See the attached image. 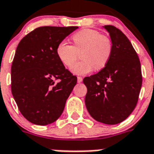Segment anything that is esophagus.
Returning a JSON list of instances; mask_svg holds the SVG:
<instances>
[{
  "label": "esophagus",
  "mask_w": 154,
  "mask_h": 154,
  "mask_svg": "<svg viewBox=\"0 0 154 154\" xmlns=\"http://www.w3.org/2000/svg\"><path fill=\"white\" fill-rule=\"evenodd\" d=\"M77 81H78V83H81L83 81V78L82 77H78L77 78Z\"/></svg>",
  "instance_id": "1"
}]
</instances>
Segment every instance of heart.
<instances>
[{
	"mask_svg": "<svg viewBox=\"0 0 154 154\" xmlns=\"http://www.w3.org/2000/svg\"><path fill=\"white\" fill-rule=\"evenodd\" d=\"M74 46L63 41L58 44L56 54L64 66L71 67L75 62L78 52L80 60L71 68L75 75H84L96 70L103 68L108 63L112 51V43L109 38L101 35L95 29H85L72 36Z\"/></svg>",
	"mask_w": 154,
	"mask_h": 154,
	"instance_id": "b5f03b06",
	"label": "heart"
}]
</instances>
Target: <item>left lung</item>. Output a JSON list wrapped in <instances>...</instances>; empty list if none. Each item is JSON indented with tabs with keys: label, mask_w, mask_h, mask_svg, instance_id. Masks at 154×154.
<instances>
[{
	"label": "left lung",
	"mask_w": 154,
	"mask_h": 154,
	"mask_svg": "<svg viewBox=\"0 0 154 154\" xmlns=\"http://www.w3.org/2000/svg\"><path fill=\"white\" fill-rule=\"evenodd\" d=\"M109 33L112 51L100 71L83 79L88 88L86 108L91 117L106 125H116L134 110L142 75L137 52L128 38L113 26H104Z\"/></svg>",
	"instance_id": "8db88e82"
}]
</instances>
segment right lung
I'll return each mask as SVG.
<instances>
[{"instance_id":"1","label":"right lung","mask_w":154,"mask_h":154,"mask_svg":"<svg viewBox=\"0 0 154 154\" xmlns=\"http://www.w3.org/2000/svg\"><path fill=\"white\" fill-rule=\"evenodd\" d=\"M77 29L38 27L17 47L11 67L12 94L22 116L34 125H46L58 120L77 83V77L56 54L58 44Z\"/></svg>"}]
</instances>
